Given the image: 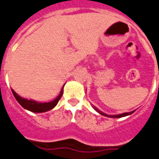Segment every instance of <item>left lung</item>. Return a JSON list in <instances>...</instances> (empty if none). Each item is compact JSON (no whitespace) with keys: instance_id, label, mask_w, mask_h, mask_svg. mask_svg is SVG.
<instances>
[{"instance_id":"1","label":"left lung","mask_w":159,"mask_h":159,"mask_svg":"<svg viewBox=\"0 0 159 159\" xmlns=\"http://www.w3.org/2000/svg\"><path fill=\"white\" fill-rule=\"evenodd\" d=\"M94 109H95L97 112H99V114H102V115H104V116H107V117H110V118H122V117L127 116V115H129V114H133V113L134 112V111H132V112H129V113H124V114H119V115H108V114H104L103 112H101L100 110H99V109H97V108H95V107H94Z\"/></svg>"}]
</instances>
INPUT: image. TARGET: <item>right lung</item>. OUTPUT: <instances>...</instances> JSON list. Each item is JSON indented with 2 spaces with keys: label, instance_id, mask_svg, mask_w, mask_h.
Instances as JSON below:
<instances>
[{
  "label": "right lung",
  "instance_id": "obj_1",
  "mask_svg": "<svg viewBox=\"0 0 159 159\" xmlns=\"http://www.w3.org/2000/svg\"><path fill=\"white\" fill-rule=\"evenodd\" d=\"M63 88L60 90L59 96L55 100H53L51 102H48V103H39V102L34 101V100H29V99H24V98L20 97L13 89H11V90L16 99L24 109L31 112H35V113H42V112H45L52 109L58 104V102H59V100H60L63 94Z\"/></svg>",
  "mask_w": 159,
  "mask_h": 159
}]
</instances>
